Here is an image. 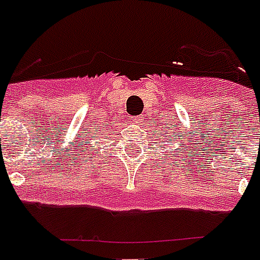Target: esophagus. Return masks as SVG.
<instances>
[{
    "label": "esophagus",
    "mask_w": 260,
    "mask_h": 260,
    "mask_svg": "<svg viewBox=\"0 0 260 260\" xmlns=\"http://www.w3.org/2000/svg\"><path fill=\"white\" fill-rule=\"evenodd\" d=\"M131 119H132V120H134V121H135V123H136V121H139V117H131Z\"/></svg>",
    "instance_id": "1"
}]
</instances>
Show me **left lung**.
I'll return each mask as SVG.
<instances>
[{"instance_id": "1", "label": "left lung", "mask_w": 260, "mask_h": 260, "mask_svg": "<svg viewBox=\"0 0 260 260\" xmlns=\"http://www.w3.org/2000/svg\"><path fill=\"white\" fill-rule=\"evenodd\" d=\"M167 125H168V124H167ZM164 126H165V125H162V128H164ZM169 128H172V126H167V129H169ZM161 135H162V136H165V139H168L167 134H164V132H161ZM174 135H176V139H177V137H180V136H182V135H178V134H174ZM161 143H162V141H161ZM168 143H169V141H168ZM160 148H164V149H165V147H164V145H160ZM176 153H178L177 150H176ZM181 153H184V152H181ZM169 157H171V156H169ZM176 157H177L178 161H185V160H186V157H182V160H181V156H176Z\"/></svg>"}]
</instances>
